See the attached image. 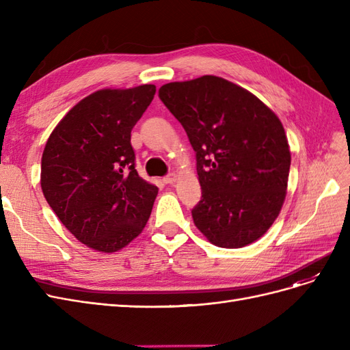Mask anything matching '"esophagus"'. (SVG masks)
Instances as JSON below:
<instances>
[{"instance_id": "34e87169", "label": "esophagus", "mask_w": 350, "mask_h": 350, "mask_svg": "<svg viewBox=\"0 0 350 350\" xmlns=\"http://www.w3.org/2000/svg\"><path fill=\"white\" fill-rule=\"evenodd\" d=\"M176 174H169L167 176H165L163 178V183L165 184H174V183H176Z\"/></svg>"}]
</instances>
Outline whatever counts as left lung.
<instances>
[{
	"label": "left lung",
	"mask_w": 350,
	"mask_h": 350,
	"mask_svg": "<svg viewBox=\"0 0 350 350\" xmlns=\"http://www.w3.org/2000/svg\"><path fill=\"white\" fill-rule=\"evenodd\" d=\"M159 96L196 150L197 229L220 248L260 239L288 189L291 150L279 116L256 94L216 76L163 84Z\"/></svg>",
	"instance_id": "obj_1"
}]
</instances>
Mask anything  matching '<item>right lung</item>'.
Listing matches in <instances>:
<instances>
[{
  "instance_id": "right-lung-1",
  "label": "right lung",
  "mask_w": 350,
  "mask_h": 350,
  "mask_svg": "<svg viewBox=\"0 0 350 350\" xmlns=\"http://www.w3.org/2000/svg\"><path fill=\"white\" fill-rule=\"evenodd\" d=\"M154 93V84L93 92L57 124L42 153L48 204L94 251L122 250L150 217L157 187L135 171L131 130Z\"/></svg>"
}]
</instances>
